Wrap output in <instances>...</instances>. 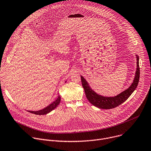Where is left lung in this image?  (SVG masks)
Segmentation results:
<instances>
[{"label":"left lung","instance_id":"8db88e82","mask_svg":"<svg viewBox=\"0 0 151 151\" xmlns=\"http://www.w3.org/2000/svg\"><path fill=\"white\" fill-rule=\"evenodd\" d=\"M136 58L137 70L136 71V76L132 84L127 90H124V92L115 97H105L96 94L89 87L86 80L82 76H81L82 86L84 88L86 98L90 103L101 109H109L114 108L125 102L134 91L139 83L140 77L139 56L136 55Z\"/></svg>","mask_w":151,"mask_h":151}]
</instances>
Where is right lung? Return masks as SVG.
I'll return each mask as SVG.
<instances>
[{
  "label": "right lung",
  "mask_w": 151,
  "mask_h": 151,
  "mask_svg": "<svg viewBox=\"0 0 151 151\" xmlns=\"http://www.w3.org/2000/svg\"><path fill=\"white\" fill-rule=\"evenodd\" d=\"M60 102H61V96L59 95L58 97V99L55 101H54L53 103H52L50 105H49L48 106L46 107L45 108L38 111H28L30 113H33L36 115H45L50 112L52 110H53L59 104Z\"/></svg>",
  "instance_id": "obj_1"
}]
</instances>
